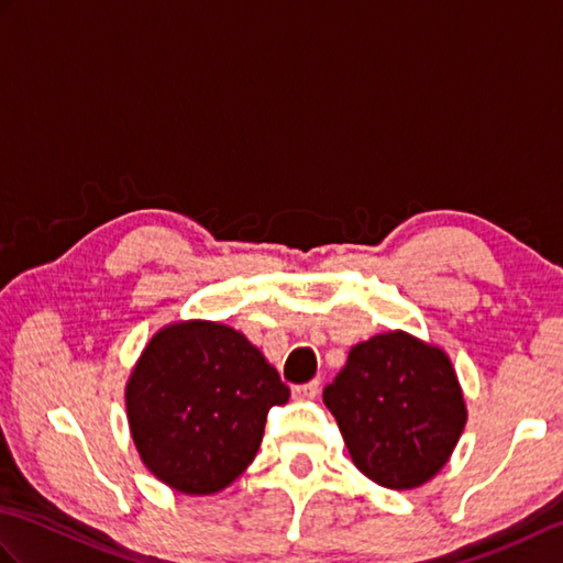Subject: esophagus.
I'll use <instances>...</instances> for the list:
<instances>
[{"label": "esophagus", "mask_w": 563, "mask_h": 563, "mask_svg": "<svg viewBox=\"0 0 563 563\" xmlns=\"http://www.w3.org/2000/svg\"><path fill=\"white\" fill-rule=\"evenodd\" d=\"M319 394V379L305 382V385H295L292 387V397L295 399H314Z\"/></svg>", "instance_id": "obj_1"}]
</instances>
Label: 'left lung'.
Returning a JSON list of instances; mask_svg holds the SVG:
<instances>
[{"instance_id": "obj_1", "label": "left lung", "mask_w": 563, "mask_h": 563, "mask_svg": "<svg viewBox=\"0 0 563 563\" xmlns=\"http://www.w3.org/2000/svg\"><path fill=\"white\" fill-rule=\"evenodd\" d=\"M324 404L357 470L399 492L433 479L466 423L450 357L404 331L353 345Z\"/></svg>"}]
</instances>
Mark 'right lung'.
Returning a JSON list of instances; mask_svg holds the SVG:
<instances>
[{"mask_svg": "<svg viewBox=\"0 0 563 563\" xmlns=\"http://www.w3.org/2000/svg\"><path fill=\"white\" fill-rule=\"evenodd\" d=\"M288 397L256 345L214 321L162 329L125 387L142 462L166 486L194 496L222 492L254 462L268 409Z\"/></svg>", "mask_w": 563, "mask_h": 563, "instance_id": "1", "label": "right lung"}]
</instances>
